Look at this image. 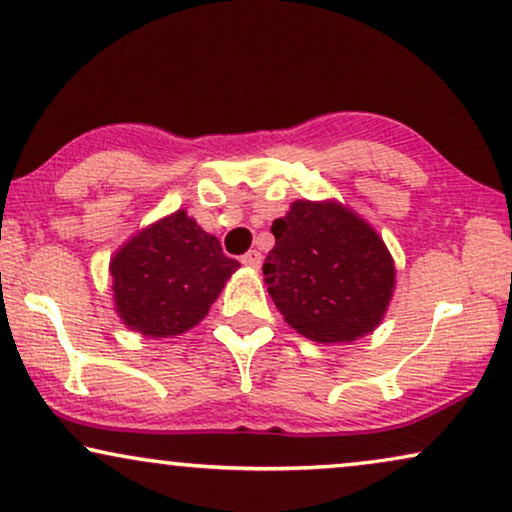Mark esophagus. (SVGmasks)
<instances>
[{
	"instance_id": "esophagus-1",
	"label": "esophagus",
	"mask_w": 512,
	"mask_h": 512,
	"mask_svg": "<svg viewBox=\"0 0 512 512\" xmlns=\"http://www.w3.org/2000/svg\"><path fill=\"white\" fill-rule=\"evenodd\" d=\"M241 262L245 264V267H250V269H257L262 264V255L257 250H248L245 252V255L241 257Z\"/></svg>"
}]
</instances>
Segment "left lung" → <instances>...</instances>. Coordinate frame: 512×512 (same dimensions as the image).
<instances>
[{"instance_id":"left-lung-1","label":"left lung","mask_w":512,"mask_h":512,"mask_svg":"<svg viewBox=\"0 0 512 512\" xmlns=\"http://www.w3.org/2000/svg\"><path fill=\"white\" fill-rule=\"evenodd\" d=\"M264 283L285 323L320 344L370 335L391 302L395 267L381 236L337 201H295L271 224Z\"/></svg>"}]
</instances>
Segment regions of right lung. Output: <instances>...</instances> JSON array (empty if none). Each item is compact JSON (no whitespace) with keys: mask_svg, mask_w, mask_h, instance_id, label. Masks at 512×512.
<instances>
[{"mask_svg":"<svg viewBox=\"0 0 512 512\" xmlns=\"http://www.w3.org/2000/svg\"><path fill=\"white\" fill-rule=\"evenodd\" d=\"M241 267L185 210L142 229L109 262L119 318L145 337H173L201 323Z\"/></svg>","mask_w":512,"mask_h":512,"instance_id":"right-lung-1","label":"right lung"}]
</instances>
